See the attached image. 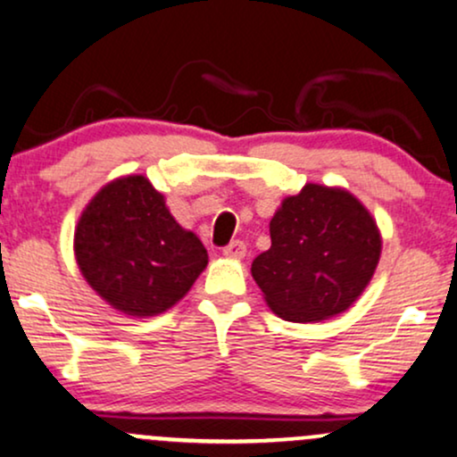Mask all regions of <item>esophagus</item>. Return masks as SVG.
I'll return each mask as SVG.
<instances>
[{"label":"esophagus","mask_w":457,"mask_h":457,"mask_svg":"<svg viewBox=\"0 0 457 457\" xmlns=\"http://www.w3.org/2000/svg\"><path fill=\"white\" fill-rule=\"evenodd\" d=\"M223 255L232 257V260H243L246 255V245L243 240H232L228 246H223Z\"/></svg>","instance_id":"obj_1"}]
</instances>
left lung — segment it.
Wrapping results in <instances>:
<instances>
[{
	"label": "left lung",
	"instance_id": "obj_1",
	"mask_svg": "<svg viewBox=\"0 0 457 457\" xmlns=\"http://www.w3.org/2000/svg\"><path fill=\"white\" fill-rule=\"evenodd\" d=\"M272 246L251 272L285 321L309 323L347 311L381 255L375 219L349 191L304 185L270 221Z\"/></svg>",
	"mask_w": 457,
	"mask_h": 457
}]
</instances>
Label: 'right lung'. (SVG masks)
<instances>
[{
	"instance_id": "1",
	"label": "right lung",
	"mask_w": 457,
	"mask_h": 457,
	"mask_svg": "<svg viewBox=\"0 0 457 457\" xmlns=\"http://www.w3.org/2000/svg\"><path fill=\"white\" fill-rule=\"evenodd\" d=\"M82 277L125 315L148 317L174 306L208 263L195 234L174 221L145 176L104 187L74 236Z\"/></svg>"
}]
</instances>
